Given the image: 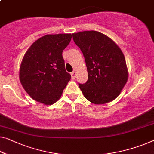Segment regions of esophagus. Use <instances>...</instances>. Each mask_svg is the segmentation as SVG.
<instances>
[{"label":"esophagus","mask_w":154,"mask_h":154,"mask_svg":"<svg viewBox=\"0 0 154 154\" xmlns=\"http://www.w3.org/2000/svg\"><path fill=\"white\" fill-rule=\"evenodd\" d=\"M76 75H77V73L75 71H73V72H71V76H72V79H75V78L76 77Z\"/></svg>","instance_id":"34e87169"}]
</instances>
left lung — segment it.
<instances>
[{"label":"left lung","mask_w":154,"mask_h":154,"mask_svg":"<svg viewBox=\"0 0 154 154\" xmlns=\"http://www.w3.org/2000/svg\"><path fill=\"white\" fill-rule=\"evenodd\" d=\"M72 38L83 53L88 70L87 82L79 84L85 98L95 104L116 99L128 79L127 64L120 48L97 31L72 34Z\"/></svg>","instance_id":"1"}]
</instances>
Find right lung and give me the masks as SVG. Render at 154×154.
<instances>
[{
    "label": "right lung",
    "instance_id": "obj_1",
    "mask_svg": "<svg viewBox=\"0 0 154 154\" xmlns=\"http://www.w3.org/2000/svg\"><path fill=\"white\" fill-rule=\"evenodd\" d=\"M71 38L70 34L45 35L33 43L25 54L20 81L33 100L50 105L60 98L71 79L62 56Z\"/></svg>",
    "mask_w": 154,
    "mask_h": 154
}]
</instances>
